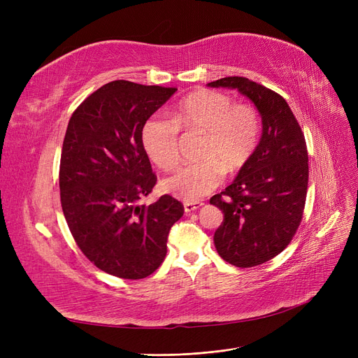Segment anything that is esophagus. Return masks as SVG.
I'll return each instance as SVG.
<instances>
[{"label": "esophagus", "instance_id": "34e87169", "mask_svg": "<svg viewBox=\"0 0 358 358\" xmlns=\"http://www.w3.org/2000/svg\"><path fill=\"white\" fill-rule=\"evenodd\" d=\"M204 203H201V201H185L183 203V209H185V212H194V210H197V209H200L201 206H203Z\"/></svg>", "mask_w": 358, "mask_h": 358}]
</instances>
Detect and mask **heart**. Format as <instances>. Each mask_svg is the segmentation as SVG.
<instances>
[{
    "label": "heart",
    "instance_id": "1",
    "mask_svg": "<svg viewBox=\"0 0 358 358\" xmlns=\"http://www.w3.org/2000/svg\"><path fill=\"white\" fill-rule=\"evenodd\" d=\"M179 129L204 134L199 150L203 161L178 169L162 179L161 188L173 197L194 201L220 185L224 170L236 173L246 166L258 145L259 119L252 106L233 103L224 92H191L178 103L173 119L154 115L142 128L146 154L162 170L179 162Z\"/></svg>",
    "mask_w": 358,
    "mask_h": 358
}]
</instances>
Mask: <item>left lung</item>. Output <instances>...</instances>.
<instances>
[{"instance_id":"left-lung-1","label":"left lung","mask_w":358,"mask_h":358,"mask_svg":"<svg viewBox=\"0 0 358 358\" xmlns=\"http://www.w3.org/2000/svg\"><path fill=\"white\" fill-rule=\"evenodd\" d=\"M208 85L237 90L262 115L252 157L231 185L210 199L224 213L213 236L216 251L236 267H254L282 252L301 222L309 178L305 136L288 103L266 86L239 76Z\"/></svg>"}]
</instances>
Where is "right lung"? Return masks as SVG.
Here are the masks:
<instances>
[{"instance_id":"add662e5","label":"right lung","mask_w":358,"mask_h":358,"mask_svg":"<svg viewBox=\"0 0 358 358\" xmlns=\"http://www.w3.org/2000/svg\"><path fill=\"white\" fill-rule=\"evenodd\" d=\"M178 88L106 83L70 117L59 164L61 206L85 257L103 272L143 279L164 262L183 206L171 196L138 200L157 183L142 128Z\"/></svg>"}]
</instances>
